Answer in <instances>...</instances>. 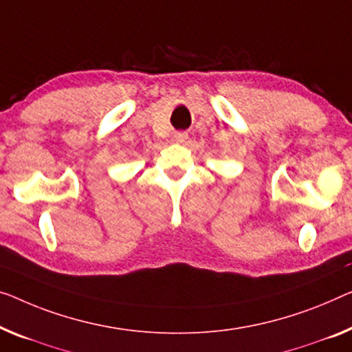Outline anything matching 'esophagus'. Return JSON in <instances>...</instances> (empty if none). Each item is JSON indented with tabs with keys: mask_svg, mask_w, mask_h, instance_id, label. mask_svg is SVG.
I'll list each match as a JSON object with an SVG mask.
<instances>
[{
	"mask_svg": "<svg viewBox=\"0 0 352 352\" xmlns=\"http://www.w3.org/2000/svg\"><path fill=\"white\" fill-rule=\"evenodd\" d=\"M186 138H188V134H186V133H175V134H174L175 142H178V144L185 142V139H186Z\"/></svg>",
	"mask_w": 352,
	"mask_h": 352,
	"instance_id": "obj_1",
	"label": "esophagus"
}]
</instances>
